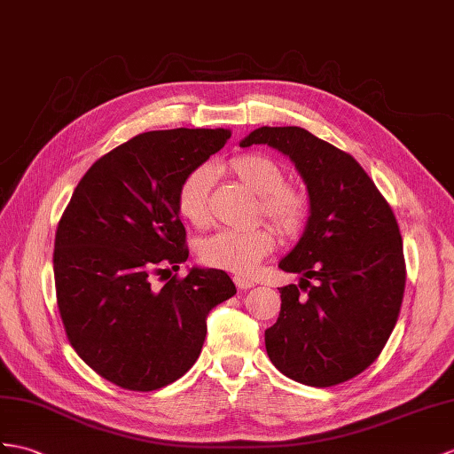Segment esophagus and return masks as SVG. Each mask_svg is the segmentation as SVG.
I'll return each instance as SVG.
<instances>
[{
	"mask_svg": "<svg viewBox=\"0 0 454 454\" xmlns=\"http://www.w3.org/2000/svg\"><path fill=\"white\" fill-rule=\"evenodd\" d=\"M235 285L239 286L240 291H248L254 286V283L250 279H245V278H235Z\"/></svg>",
	"mask_w": 454,
	"mask_h": 454,
	"instance_id": "1",
	"label": "esophagus"
}]
</instances>
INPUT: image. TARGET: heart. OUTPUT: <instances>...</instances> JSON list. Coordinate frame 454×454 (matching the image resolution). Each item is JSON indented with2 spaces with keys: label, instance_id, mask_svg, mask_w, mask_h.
<instances>
[{
  "label": "heart",
  "instance_id": "obj_1",
  "mask_svg": "<svg viewBox=\"0 0 454 454\" xmlns=\"http://www.w3.org/2000/svg\"><path fill=\"white\" fill-rule=\"evenodd\" d=\"M229 171L258 194V215L270 219L283 235H296L310 215V198L293 183H285V169L262 153H242L229 161ZM214 171L202 165L184 176L176 191V209L183 219L196 227L209 221V191ZM270 227L221 229L206 237L198 247V256L207 268L248 275L262 258L273 250Z\"/></svg>",
  "mask_w": 454,
  "mask_h": 454
}]
</instances>
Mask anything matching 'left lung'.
Returning <instances> with one entry per match:
<instances>
[{
	"label": "left lung",
	"instance_id": "1",
	"mask_svg": "<svg viewBox=\"0 0 454 454\" xmlns=\"http://www.w3.org/2000/svg\"><path fill=\"white\" fill-rule=\"evenodd\" d=\"M252 144L289 156L310 196L304 235L279 262L283 271L302 273V283L279 289L265 350L298 383L348 381L381 355L399 319L406 285L399 223L362 165L306 129L262 127L240 146Z\"/></svg>",
	"mask_w": 454,
	"mask_h": 454
}]
</instances>
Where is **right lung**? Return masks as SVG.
Wrapping results in <instances>:
<instances>
[{"label": "right lung", "mask_w": 454, "mask_h": 454, "mask_svg": "<svg viewBox=\"0 0 454 454\" xmlns=\"http://www.w3.org/2000/svg\"><path fill=\"white\" fill-rule=\"evenodd\" d=\"M229 138L225 129L142 132L86 171L59 219L53 275L65 333L117 387L156 391L179 380L200 356L206 316L237 293L221 270L169 279L189 258L176 191Z\"/></svg>", "instance_id": "right-lung-1"}]
</instances>
